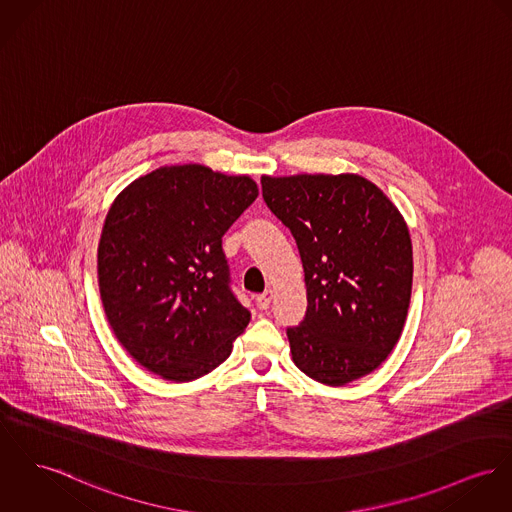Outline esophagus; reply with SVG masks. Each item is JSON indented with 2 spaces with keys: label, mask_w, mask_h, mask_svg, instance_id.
I'll return each instance as SVG.
<instances>
[{
  "label": "esophagus",
  "mask_w": 512,
  "mask_h": 512,
  "mask_svg": "<svg viewBox=\"0 0 512 512\" xmlns=\"http://www.w3.org/2000/svg\"><path fill=\"white\" fill-rule=\"evenodd\" d=\"M272 297H274V293H272L270 289H268V291H264L262 295H258V297H256V307H258L260 311H266V309H270Z\"/></svg>",
  "instance_id": "obj_1"
}]
</instances>
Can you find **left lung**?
Instances as JSON below:
<instances>
[{
  "label": "left lung",
  "instance_id": "8db88e82",
  "mask_svg": "<svg viewBox=\"0 0 512 512\" xmlns=\"http://www.w3.org/2000/svg\"><path fill=\"white\" fill-rule=\"evenodd\" d=\"M262 195L293 234L305 270L307 313L287 328L295 366L334 387L373 372L409 311L413 244L405 219L356 174L262 176Z\"/></svg>",
  "mask_w": 512,
  "mask_h": 512
}]
</instances>
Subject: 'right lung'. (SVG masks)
I'll use <instances>...</instances> for the list:
<instances>
[{
  "label": "right lung",
  "instance_id": "add662e5",
  "mask_svg": "<svg viewBox=\"0 0 512 512\" xmlns=\"http://www.w3.org/2000/svg\"><path fill=\"white\" fill-rule=\"evenodd\" d=\"M248 176L166 166L111 205L97 248L107 321L123 348L168 381L215 370L250 323L231 289L223 236L254 203Z\"/></svg>",
  "mask_w": 512,
  "mask_h": 512
}]
</instances>
